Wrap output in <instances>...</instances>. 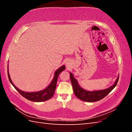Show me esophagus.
<instances>
[{
    "instance_id": "esophagus-1",
    "label": "esophagus",
    "mask_w": 132,
    "mask_h": 132,
    "mask_svg": "<svg viewBox=\"0 0 132 132\" xmlns=\"http://www.w3.org/2000/svg\"><path fill=\"white\" fill-rule=\"evenodd\" d=\"M66 66H67V67H70V64H69V63H67Z\"/></svg>"
}]
</instances>
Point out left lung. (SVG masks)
<instances>
[{"instance_id": "left-lung-1", "label": "left lung", "mask_w": 132, "mask_h": 132, "mask_svg": "<svg viewBox=\"0 0 132 132\" xmlns=\"http://www.w3.org/2000/svg\"><path fill=\"white\" fill-rule=\"evenodd\" d=\"M70 78L71 84H72L73 86L74 93L76 96L82 101L92 102L98 101L106 96L117 85L119 79V76L114 83V84L109 87V88L104 90L93 91H87L82 89L79 85L77 80L74 77V75L71 73H70Z\"/></svg>"}]
</instances>
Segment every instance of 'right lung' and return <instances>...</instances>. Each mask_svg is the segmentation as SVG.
I'll return each instance as SVG.
<instances>
[{"mask_svg": "<svg viewBox=\"0 0 132 132\" xmlns=\"http://www.w3.org/2000/svg\"><path fill=\"white\" fill-rule=\"evenodd\" d=\"M65 68V65H63L60 67L59 69H58L56 71H55L54 78L53 80H52L50 84L48 86L46 89L37 92H32V93H29V92H25V91H21V90L19 89L18 87H16L15 86L13 82H12L11 79L10 77V75L8 71V65H7V75H8V78L10 83L15 87V89L23 97H24L26 99L29 100L31 101L42 102V101L48 100L49 99H50L53 96L55 92V88H56L58 76L62 71L64 70Z\"/></svg>", "mask_w": 132, "mask_h": 132, "instance_id": "obj_1", "label": "right lung"}]
</instances>
